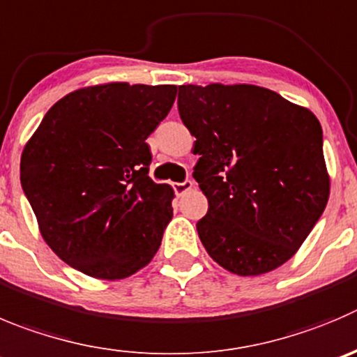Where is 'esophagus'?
Returning a JSON list of instances; mask_svg holds the SVG:
<instances>
[{
  "label": "esophagus",
  "instance_id": "34e87169",
  "mask_svg": "<svg viewBox=\"0 0 357 357\" xmlns=\"http://www.w3.org/2000/svg\"><path fill=\"white\" fill-rule=\"evenodd\" d=\"M192 185H195V184H192V181L185 178L184 182H175V184H173V191H175L178 196H182V195H184V192L191 191Z\"/></svg>",
  "mask_w": 357,
  "mask_h": 357
}]
</instances>
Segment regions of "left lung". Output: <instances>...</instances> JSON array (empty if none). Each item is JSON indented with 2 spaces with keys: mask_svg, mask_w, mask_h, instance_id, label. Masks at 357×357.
Returning a JSON list of instances; mask_svg holds the SVG:
<instances>
[{
  "mask_svg": "<svg viewBox=\"0 0 357 357\" xmlns=\"http://www.w3.org/2000/svg\"><path fill=\"white\" fill-rule=\"evenodd\" d=\"M192 176L208 199L196 222L215 263L261 275L294 256L322 215L329 178L322 128L307 108L257 86H178Z\"/></svg>",
  "mask_w": 357,
  "mask_h": 357,
  "instance_id": "obj_1",
  "label": "left lung"
}]
</instances>
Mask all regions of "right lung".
<instances>
[{
  "mask_svg": "<svg viewBox=\"0 0 357 357\" xmlns=\"http://www.w3.org/2000/svg\"><path fill=\"white\" fill-rule=\"evenodd\" d=\"M176 86L105 84L57 101L24 147L20 184L50 249L94 278L144 268L172 220L173 189L149 176L145 140Z\"/></svg>",
  "mask_w": 357,
  "mask_h": 357,
  "instance_id": "obj_1",
  "label": "right lung"
}]
</instances>
